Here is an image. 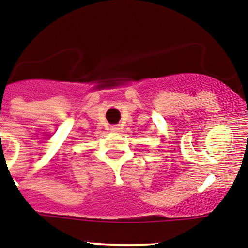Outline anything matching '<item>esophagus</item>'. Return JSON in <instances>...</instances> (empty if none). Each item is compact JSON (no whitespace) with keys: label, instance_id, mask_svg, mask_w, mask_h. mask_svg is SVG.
<instances>
[{"label":"esophagus","instance_id":"1","mask_svg":"<svg viewBox=\"0 0 248 248\" xmlns=\"http://www.w3.org/2000/svg\"><path fill=\"white\" fill-rule=\"evenodd\" d=\"M110 131H112V133H119L120 128L118 125H114V126H112V128H110Z\"/></svg>","mask_w":248,"mask_h":248}]
</instances>
